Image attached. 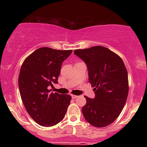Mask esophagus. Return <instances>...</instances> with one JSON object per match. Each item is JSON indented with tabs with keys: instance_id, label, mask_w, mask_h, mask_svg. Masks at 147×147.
I'll return each instance as SVG.
<instances>
[{
	"instance_id": "esophagus-1",
	"label": "esophagus",
	"mask_w": 147,
	"mask_h": 147,
	"mask_svg": "<svg viewBox=\"0 0 147 147\" xmlns=\"http://www.w3.org/2000/svg\"><path fill=\"white\" fill-rule=\"evenodd\" d=\"M71 97H72V98L75 99V98H77V97H78L79 96H77V95H71Z\"/></svg>"
}]
</instances>
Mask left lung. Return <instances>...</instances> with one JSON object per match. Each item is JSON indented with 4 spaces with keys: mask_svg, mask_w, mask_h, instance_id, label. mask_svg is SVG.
<instances>
[{
    "mask_svg": "<svg viewBox=\"0 0 147 147\" xmlns=\"http://www.w3.org/2000/svg\"><path fill=\"white\" fill-rule=\"evenodd\" d=\"M74 52L86 64L88 82L95 94L94 99L84 96V117L91 125L105 127L118 117L127 99L129 80L125 65L119 55L99 45Z\"/></svg>",
    "mask_w": 147,
    "mask_h": 147,
    "instance_id": "1",
    "label": "left lung"
}]
</instances>
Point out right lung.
<instances>
[{
	"label": "right lung",
	"mask_w": 147,
	"mask_h": 147,
	"mask_svg": "<svg viewBox=\"0 0 147 147\" xmlns=\"http://www.w3.org/2000/svg\"><path fill=\"white\" fill-rule=\"evenodd\" d=\"M72 50L38 48L24 60L18 76L22 102L28 114L42 126H52L65 117L72 97L50 92L49 86L58 83L63 61Z\"/></svg>",
	"instance_id": "right-lung-1"
}]
</instances>
